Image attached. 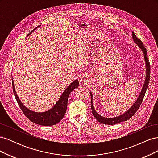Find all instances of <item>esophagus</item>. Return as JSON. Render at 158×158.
<instances>
[{
  "instance_id": "1",
  "label": "esophagus",
  "mask_w": 158,
  "mask_h": 158,
  "mask_svg": "<svg viewBox=\"0 0 158 158\" xmlns=\"http://www.w3.org/2000/svg\"><path fill=\"white\" fill-rule=\"evenodd\" d=\"M81 82H84V80H82V81H81Z\"/></svg>"
}]
</instances>
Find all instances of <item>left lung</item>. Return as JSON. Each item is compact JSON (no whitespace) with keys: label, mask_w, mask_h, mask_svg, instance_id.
<instances>
[{"label":"left lung","mask_w":158,"mask_h":158,"mask_svg":"<svg viewBox=\"0 0 158 158\" xmlns=\"http://www.w3.org/2000/svg\"><path fill=\"white\" fill-rule=\"evenodd\" d=\"M132 40L134 42H135V44L138 46V47L141 49V51L143 52V55H144V58L146 68V78H145L144 83L141 89V92L139 94V96L138 97L135 103H133V105L130 107V109H128L126 112L123 113L122 114H121V115H119L118 117H114L107 118V117H104L102 115H100V114L95 111V109H94V105H93V95L92 92H89L91 95V108H92L93 115L95 118V119H97L98 121H99L101 123L105 124V125H115V124L119 123L123 121H126L128 120L130 118H131L137 111V110L139 109V107L140 106L142 100L144 99V95L146 94V89L148 86V84H149L150 75V66L149 60H148V57H147V50L145 48L144 45H143L142 42L135 35L134 32L132 33Z\"/></svg>","instance_id":"left-lung-1"}]
</instances>
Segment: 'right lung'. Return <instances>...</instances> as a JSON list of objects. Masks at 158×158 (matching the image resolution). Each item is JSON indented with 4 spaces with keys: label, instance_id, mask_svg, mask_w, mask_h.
I'll return each mask as SVG.
<instances>
[{
    "label": "right lung",
    "instance_id": "add662e5",
    "mask_svg": "<svg viewBox=\"0 0 158 158\" xmlns=\"http://www.w3.org/2000/svg\"><path fill=\"white\" fill-rule=\"evenodd\" d=\"M40 26V25L35 27L34 30H33L29 34L27 35V36L30 35L33 31L35 30L37 28L39 27ZM12 82L14 96H15L16 101L18 103V106H20L23 114H24L26 117L31 122L42 126L54 125L60 122V121L63 118L64 115L65 114L66 108H67V102L70 94L72 92V91H73L75 88H78L80 85L78 80H74L73 82L65 89L63 93L60 95V98L53 107L51 108L49 110H48V111L39 113L31 111V110L27 108L22 103L16 92L15 88H14V84L12 77Z\"/></svg>",
    "mask_w": 158,
    "mask_h": 158
}]
</instances>
